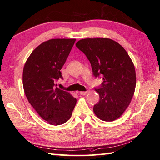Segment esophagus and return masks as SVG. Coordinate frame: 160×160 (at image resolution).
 Returning <instances> with one entry per match:
<instances>
[{
	"instance_id": "esophagus-1",
	"label": "esophagus",
	"mask_w": 160,
	"mask_h": 160,
	"mask_svg": "<svg viewBox=\"0 0 160 160\" xmlns=\"http://www.w3.org/2000/svg\"><path fill=\"white\" fill-rule=\"evenodd\" d=\"M88 93V91H80L79 92V94L82 95V96H85Z\"/></svg>"
}]
</instances>
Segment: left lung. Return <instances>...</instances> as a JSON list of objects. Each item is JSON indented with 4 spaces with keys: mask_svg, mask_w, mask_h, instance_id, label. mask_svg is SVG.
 <instances>
[{
    "mask_svg": "<svg viewBox=\"0 0 160 160\" xmlns=\"http://www.w3.org/2000/svg\"><path fill=\"white\" fill-rule=\"evenodd\" d=\"M76 46L90 61L94 77L102 76V84L95 88L100 96L95 114L105 122L118 119L129 105L136 84L129 55L119 43L107 38L82 39Z\"/></svg>",
    "mask_w": 160,
    "mask_h": 160,
    "instance_id": "8db88e82",
    "label": "left lung"
}]
</instances>
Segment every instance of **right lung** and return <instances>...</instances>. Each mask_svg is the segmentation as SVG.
<instances>
[{"mask_svg": "<svg viewBox=\"0 0 160 160\" xmlns=\"http://www.w3.org/2000/svg\"><path fill=\"white\" fill-rule=\"evenodd\" d=\"M76 41L75 38H54L33 50L24 64L23 87L29 102L42 119L51 125L68 121L77 99L58 88L62 78L60 70Z\"/></svg>", "mask_w": 160, "mask_h": 160, "instance_id": "1", "label": "right lung"}]
</instances>
